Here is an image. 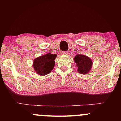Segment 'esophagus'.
<instances>
[{"label":"esophagus","instance_id":"esophagus-1","mask_svg":"<svg viewBox=\"0 0 121 121\" xmlns=\"http://www.w3.org/2000/svg\"><path fill=\"white\" fill-rule=\"evenodd\" d=\"M63 54H65V55H67V54H68V52H63V53H62Z\"/></svg>","mask_w":121,"mask_h":121}]
</instances>
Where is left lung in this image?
<instances>
[{
    "label": "left lung",
    "mask_w": 121,
    "mask_h": 121,
    "mask_svg": "<svg viewBox=\"0 0 121 121\" xmlns=\"http://www.w3.org/2000/svg\"><path fill=\"white\" fill-rule=\"evenodd\" d=\"M74 61L78 67V71L82 74H87L92 67V60L88 57L77 54L74 57Z\"/></svg>",
    "instance_id": "1"
}]
</instances>
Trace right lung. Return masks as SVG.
<instances>
[{
  "label": "right lung",
  "instance_id": "add662e5",
  "mask_svg": "<svg viewBox=\"0 0 121 121\" xmlns=\"http://www.w3.org/2000/svg\"><path fill=\"white\" fill-rule=\"evenodd\" d=\"M56 57L57 55L47 53L36 58L33 62V67L36 73L40 75L49 74L54 66Z\"/></svg>",
  "mask_w": 121,
  "mask_h": 121
}]
</instances>
